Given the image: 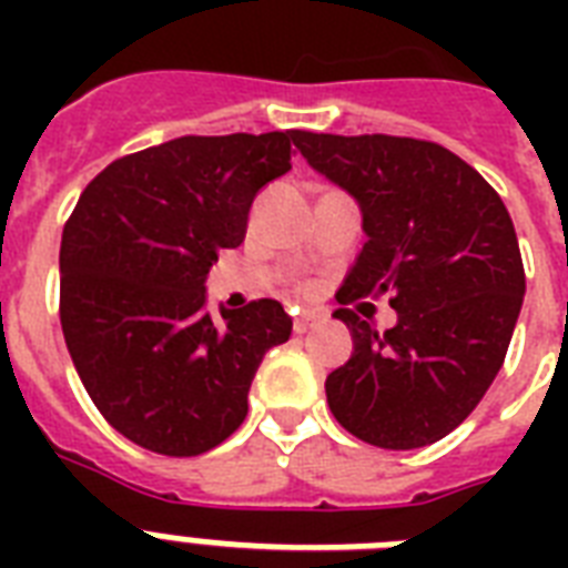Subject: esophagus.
Listing matches in <instances>:
<instances>
[{
  "label": "esophagus",
  "mask_w": 568,
  "mask_h": 568,
  "mask_svg": "<svg viewBox=\"0 0 568 568\" xmlns=\"http://www.w3.org/2000/svg\"><path fill=\"white\" fill-rule=\"evenodd\" d=\"M315 327V315H312V312H303V315H297V318H294V333H297V336H303V333H310V329Z\"/></svg>",
  "instance_id": "34e87169"
}]
</instances>
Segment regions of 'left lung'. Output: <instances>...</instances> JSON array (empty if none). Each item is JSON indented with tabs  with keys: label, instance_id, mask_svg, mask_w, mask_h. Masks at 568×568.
Wrapping results in <instances>:
<instances>
[{
	"label": "left lung",
	"instance_id": "left-lung-1",
	"mask_svg": "<svg viewBox=\"0 0 568 568\" xmlns=\"http://www.w3.org/2000/svg\"><path fill=\"white\" fill-rule=\"evenodd\" d=\"M294 144L356 196L368 235L336 294L354 354L324 383L329 409L377 448L430 445L471 415L510 347L525 297L510 212L433 141L297 132ZM383 293L398 324L379 334L346 303Z\"/></svg>",
	"mask_w": 568,
	"mask_h": 568
}]
</instances>
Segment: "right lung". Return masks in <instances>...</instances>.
I'll list each match as a JSON object with an SVG mask.
<instances>
[{"instance_id": "right-lung-1", "label": "right lung", "mask_w": 568, "mask_h": 568, "mask_svg": "<svg viewBox=\"0 0 568 568\" xmlns=\"http://www.w3.org/2000/svg\"><path fill=\"white\" fill-rule=\"evenodd\" d=\"M297 129L185 135L123 155L61 235V329L102 418L141 448L196 457L239 430L265 354L292 336L276 301L205 312L262 185L292 171Z\"/></svg>"}]
</instances>
